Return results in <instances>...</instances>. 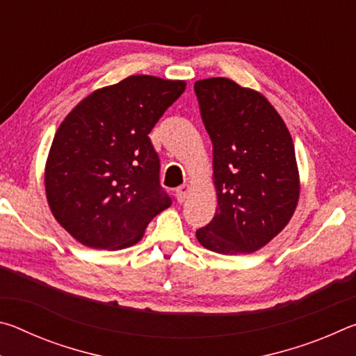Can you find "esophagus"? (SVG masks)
I'll list each match as a JSON object with an SVG mask.
<instances>
[{
  "label": "esophagus",
  "instance_id": "obj_1",
  "mask_svg": "<svg viewBox=\"0 0 356 356\" xmlns=\"http://www.w3.org/2000/svg\"><path fill=\"white\" fill-rule=\"evenodd\" d=\"M190 191H191V185H188V184H184V185H180L179 188L176 190L177 200H179L180 202H184V201L186 200V196L190 195Z\"/></svg>",
  "mask_w": 356,
  "mask_h": 356
}]
</instances>
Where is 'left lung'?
<instances>
[{
    "mask_svg": "<svg viewBox=\"0 0 356 356\" xmlns=\"http://www.w3.org/2000/svg\"><path fill=\"white\" fill-rule=\"evenodd\" d=\"M202 122L213 146L216 212L196 238L218 254H250L287 226L300 197L292 136L256 89L225 76L195 83Z\"/></svg>",
    "mask_w": 356,
    "mask_h": 356,
    "instance_id": "1",
    "label": "left lung"
}]
</instances>
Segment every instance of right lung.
I'll return each mask as SVG.
<instances>
[{"label": "right lung", "instance_id": "1", "mask_svg": "<svg viewBox=\"0 0 356 356\" xmlns=\"http://www.w3.org/2000/svg\"><path fill=\"white\" fill-rule=\"evenodd\" d=\"M185 88V80L131 75L95 89L64 118L45 161V195L81 245L129 248L171 206L147 135Z\"/></svg>", "mask_w": 356, "mask_h": 356}]
</instances>
